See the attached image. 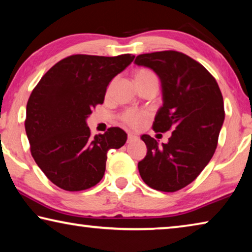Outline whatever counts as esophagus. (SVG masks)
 <instances>
[{"instance_id": "34e87169", "label": "esophagus", "mask_w": 252, "mask_h": 252, "mask_svg": "<svg viewBox=\"0 0 252 252\" xmlns=\"http://www.w3.org/2000/svg\"><path fill=\"white\" fill-rule=\"evenodd\" d=\"M138 139V136L133 133H127V142H132L134 141V140Z\"/></svg>"}]
</instances>
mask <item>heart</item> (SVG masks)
<instances>
[{
    "mask_svg": "<svg viewBox=\"0 0 252 252\" xmlns=\"http://www.w3.org/2000/svg\"><path fill=\"white\" fill-rule=\"evenodd\" d=\"M133 78L136 85H141L143 83H147L149 81H158V78L155 72L148 67H138L133 71ZM112 83L109 84L108 90H111ZM149 117L148 111H140L134 109H127L120 114V121L127 126L132 127V129H139L141 127L144 122H146L147 118Z\"/></svg>",
    "mask_w": 252,
    "mask_h": 252,
    "instance_id": "obj_1",
    "label": "heart"
}]
</instances>
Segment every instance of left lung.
Segmentation results:
<instances>
[{
	"mask_svg": "<svg viewBox=\"0 0 252 252\" xmlns=\"http://www.w3.org/2000/svg\"><path fill=\"white\" fill-rule=\"evenodd\" d=\"M134 63L159 75L163 104L152 129L172 131L168 143L143 134L147 156L138 163L152 189L176 192L190 185L211 160L224 120L223 97L216 79L202 64L178 51L144 53Z\"/></svg>",
	"mask_w": 252,
	"mask_h": 252,
	"instance_id": "1",
	"label": "left lung"
}]
</instances>
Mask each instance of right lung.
<instances>
[{
    "instance_id": "right-lung-1",
    "label": "right lung",
    "mask_w": 252,
    "mask_h": 252,
    "mask_svg": "<svg viewBox=\"0 0 252 252\" xmlns=\"http://www.w3.org/2000/svg\"><path fill=\"white\" fill-rule=\"evenodd\" d=\"M133 59L132 54L70 55L33 89L25 131L34 161L55 186L66 191L94 187L104 176L108 151L126 143V133L117 126L92 136L85 119L103 103L110 81Z\"/></svg>"
}]
</instances>
